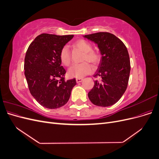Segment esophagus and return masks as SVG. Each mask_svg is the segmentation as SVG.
Wrapping results in <instances>:
<instances>
[{
    "label": "esophagus",
    "mask_w": 159,
    "mask_h": 159,
    "mask_svg": "<svg viewBox=\"0 0 159 159\" xmlns=\"http://www.w3.org/2000/svg\"><path fill=\"white\" fill-rule=\"evenodd\" d=\"M83 81V78H76V82L77 83H80Z\"/></svg>",
    "instance_id": "esophagus-1"
}]
</instances>
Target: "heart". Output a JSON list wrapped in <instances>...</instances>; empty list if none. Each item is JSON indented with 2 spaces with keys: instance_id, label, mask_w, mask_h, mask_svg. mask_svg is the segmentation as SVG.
<instances>
[{
  "instance_id": "b5f03b06",
  "label": "heart",
  "mask_w": 159,
  "mask_h": 159,
  "mask_svg": "<svg viewBox=\"0 0 159 159\" xmlns=\"http://www.w3.org/2000/svg\"><path fill=\"white\" fill-rule=\"evenodd\" d=\"M77 48L84 52L83 61H89L93 65L98 64L100 61V55L93 50V46L90 43L85 40H79L74 43ZM60 58L61 63L68 66L71 63V53L69 47L64 46L61 48L60 52ZM93 71V68L88 62L85 61L81 64L72 66L68 71L69 75L75 78H82Z\"/></svg>"
}]
</instances>
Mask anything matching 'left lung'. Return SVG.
<instances>
[{"instance_id":"8db88e82","label":"left lung","mask_w":159,"mask_h":159,"mask_svg":"<svg viewBox=\"0 0 159 159\" xmlns=\"http://www.w3.org/2000/svg\"><path fill=\"white\" fill-rule=\"evenodd\" d=\"M84 37L97 44L102 54L93 75L98 79L94 81L88 98L98 106H111L121 99L127 88L131 70L127 49L119 38L109 32L94 33Z\"/></svg>"}]
</instances>
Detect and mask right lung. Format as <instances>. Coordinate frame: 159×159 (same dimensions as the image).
<instances>
[{
	"label": "right lung",
	"instance_id": "add662e5",
	"mask_svg": "<svg viewBox=\"0 0 159 159\" xmlns=\"http://www.w3.org/2000/svg\"><path fill=\"white\" fill-rule=\"evenodd\" d=\"M73 37L42 34L26 51L24 68L28 89L37 102L46 108L64 105L76 85L75 78L65 80L66 71L60 58L61 48Z\"/></svg>",
	"mask_w": 159,
	"mask_h": 159
}]
</instances>
